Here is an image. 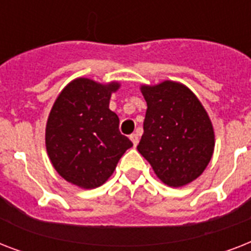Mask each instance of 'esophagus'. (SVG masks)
I'll use <instances>...</instances> for the list:
<instances>
[{"mask_svg":"<svg viewBox=\"0 0 251 251\" xmlns=\"http://www.w3.org/2000/svg\"><path fill=\"white\" fill-rule=\"evenodd\" d=\"M130 141L133 142V146H134V147H137L138 142H139V138H138V134H131V135H130Z\"/></svg>","mask_w":251,"mask_h":251,"instance_id":"esophagus-1","label":"esophagus"}]
</instances>
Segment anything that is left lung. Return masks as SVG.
Returning a JSON list of instances; mask_svg holds the SVG:
<instances>
[{"instance_id":"left-lung-1","label":"left lung","mask_w":251,"mask_h":251,"mask_svg":"<svg viewBox=\"0 0 251 251\" xmlns=\"http://www.w3.org/2000/svg\"><path fill=\"white\" fill-rule=\"evenodd\" d=\"M141 91L147 112L145 133L137 150L168 186L193 182L204 172L214 153L210 116L194 92L179 82L142 84Z\"/></svg>"}]
</instances>
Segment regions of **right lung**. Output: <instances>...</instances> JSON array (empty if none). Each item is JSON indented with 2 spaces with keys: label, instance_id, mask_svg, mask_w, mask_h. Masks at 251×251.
<instances>
[{
  "label": "right lung",
  "instance_id": "right-lung-1",
  "mask_svg": "<svg viewBox=\"0 0 251 251\" xmlns=\"http://www.w3.org/2000/svg\"><path fill=\"white\" fill-rule=\"evenodd\" d=\"M121 84L76 78L57 96L45 127V147L57 173L82 189L101 186L133 143L118 130L109 100Z\"/></svg>",
  "mask_w": 251,
  "mask_h": 251
}]
</instances>
